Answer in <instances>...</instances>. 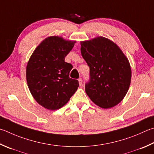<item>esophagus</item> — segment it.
I'll return each instance as SVG.
<instances>
[{"instance_id":"obj_1","label":"esophagus","mask_w":154,"mask_h":154,"mask_svg":"<svg viewBox=\"0 0 154 154\" xmlns=\"http://www.w3.org/2000/svg\"><path fill=\"white\" fill-rule=\"evenodd\" d=\"M78 81H79V85L82 86V83H83V80L82 78H79V79H78Z\"/></svg>"}]
</instances>
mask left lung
I'll return each mask as SVG.
<instances>
[{
	"label": "left lung",
	"instance_id": "left-lung-1",
	"mask_svg": "<svg viewBox=\"0 0 154 154\" xmlns=\"http://www.w3.org/2000/svg\"><path fill=\"white\" fill-rule=\"evenodd\" d=\"M81 46L82 57L89 66L87 95L100 107H114L129 88L131 69L128 58L115 43L102 36L81 42Z\"/></svg>",
	"mask_w": 154,
	"mask_h": 154
}]
</instances>
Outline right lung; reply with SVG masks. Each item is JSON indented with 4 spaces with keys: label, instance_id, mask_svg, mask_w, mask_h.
<instances>
[{
    "label": "right lung",
    "instance_id": "1",
    "mask_svg": "<svg viewBox=\"0 0 154 154\" xmlns=\"http://www.w3.org/2000/svg\"><path fill=\"white\" fill-rule=\"evenodd\" d=\"M75 43L50 36L39 44L27 63L26 79L31 94L48 110L65 106L79 87L77 80L69 77L72 65L65 61Z\"/></svg>",
    "mask_w": 154,
    "mask_h": 154
}]
</instances>
